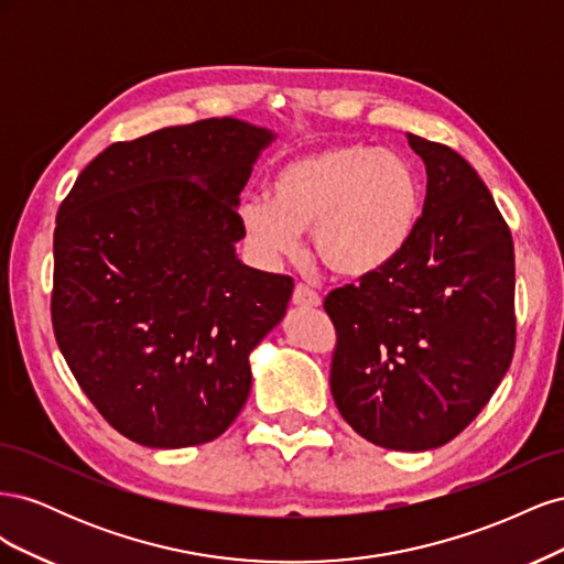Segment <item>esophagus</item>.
<instances>
[{"label": "esophagus", "mask_w": 564, "mask_h": 564, "mask_svg": "<svg viewBox=\"0 0 564 564\" xmlns=\"http://www.w3.org/2000/svg\"><path fill=\"white\" fill-rule=\"evenodd\" d=\"M294 305L296 308H319L322 299L313 292V289H308L305 284H299L294 289Z\"/></svg>", "instance_id": "34e87169"}]
</instances>
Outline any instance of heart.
Here are the masks:
<instances>
[{
    "label": "heart",
    "mask_w": 564,
    "mask_h": 564,
    "mask_svg": "<svg viewBox=\"0 0 564 564\" xmlns=\"http://www.w3.org/2000/svg\"><path fill=\"white\" fill-rule=\"evenodd\" d=\"M423 216L414 166L371 145H329L286 160L270 195L240 204V226L263 261L289 259L311 230L313 256L338 280L381 275L412 245Z\"/></svg>",
    "instance_id": "b5f03b06"
}]
</instances>
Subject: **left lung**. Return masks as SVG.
I'll use <instances>...</instances> for the list:
<instances>
[{
  "label": "left lung",
  "mask_w": 564,
  "mask_h": 564,
  "mask_svg": "<svg viewBox=\"0 0 564 564\" xmlns=\"http://www.w3.org/2000/svg\"><path fill=\"white\" fill-rule=\"evenodd\" d=\"M429 174L412 245L381 275L324 299L332 395L350 429L395 452L447 445L482 412L516 350V256L475 169L406 133Z\"/></svg>",
  "instance_id": "1"
}]
</instances>
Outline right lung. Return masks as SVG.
I'll return each mask as SVG.
<instances>
[{"mask_svg": "<svg viewBox=\"0 0 564 564\" xmlns=\"http://www.w3.org/2000/svg\"><path fill=\"white\" fill-rule=\"evenodd\" d=\"M278 135L235 117L112 143L77 176L54 232L51 319L100 414L143 447L212 442L251 390L249 355L292 278L245 265L240 193Z\"/></svg>", "mask_w": 564, "mask_h": 564, "instance_id": "add662e5", "label": "right lung"}]
</instances>
